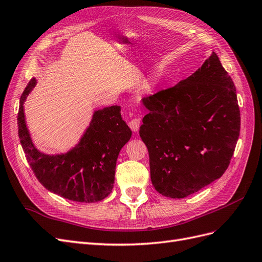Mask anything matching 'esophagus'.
Returning a JSON list of instances; mask_svg holds the SVG:
<instances>
[{"instance_id":"esophagus-1","label":"esophagus","mask_w":262,"mask_h":262,"mask_svg":"<svg viewBox=\"0 0 262 262\" xmlns=\"http://www.w3.org/2000/svg\"><path fill=\"white\" fill-rule=\"evenodd\" d=\"M140 123H141V119L140 118H134L132 120L129 122V126L130 129L133 132H138L139 128H140Z\"/></svg>"}]
</instances>
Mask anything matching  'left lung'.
<instances>
[{
    "label": "left lung",
    "instance_id": "left-lung-1",
    "mask_svg": "<svg viewBox=\"0 0 262 262\" xmlns=\"http://www.w3.org/2000/svg\"><path fill=\"white\" fill-rule=\"evenodd\" d=\"M140 137L150 180L161 194L181 199L222 177L241 131L235 85L215 52L168 90L142 99Z\"/></svg>",
    "mask_w": 262,
    "mask_h": 262
}]
</instances>
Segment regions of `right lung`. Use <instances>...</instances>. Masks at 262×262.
<instances>
[{
  "label": "right lung",
  "instance_id": "obj_1",
  "mask_svg": "<svg viewBox=\"0 0 262 262\" xmlns=\"http://www.w3.org/2000/svg\"><path fill=\"white\" fill-rule=\"evenodd\" d=\"M36 83L31 78L26 86L17 116L18 137L30 168L46 189L64 199L84 203L105 199L114 188L118 155L132 134L120 106L95 110L80 142L67 153L45 154L34 145L24 113V102Z\"/></svg>",
  "mask_w": 262,
  "mask_h": 262
}]
</instances>
